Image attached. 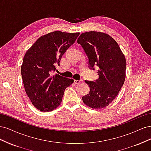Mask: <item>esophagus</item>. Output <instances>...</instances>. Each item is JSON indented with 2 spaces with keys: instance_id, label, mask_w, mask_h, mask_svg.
Listing matches in <instances>:
<instances>
[{
  "instance_id": "esophagus-1",
  "label": "esophagus",
  "mask_w": 151,
  "mask_h": 151,
  "mask_svg": "<svg viewBox=\"0 0 151 151\" xmlns=\"http://www.w3.org/2000/svg\"><path fill=\"white\" fill-rule=\"evenodd\" d=\"M83 80H74V81L75 84H79V83H82V82H83Z\"/></svg>"
}]
</instances>
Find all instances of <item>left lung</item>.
Instances as JSON below:
<instances>
[{
  "label": "left lung",
  "instance_id": "left-lung-1",
  "mask_svg": "<svg viewBox=\"0 0 151 151\" xmlns=\"http://www.w3.org/2000/svg\"><path fill=\"white\" fill-rule=\"evenodd\" d=\"M77 42L88 55L91 68L99 67L98 79L85 81L90 91L83 97V101L91 108H105L115 99L125 82L127 63L124 54L116 41L102 32H85Z\"/></svg>",
  "mask_w": 151,
  "mask_h": 151
}]
</instances>
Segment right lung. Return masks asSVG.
<instances>
[{"label": "right lung", "mask_w": 151, "mask_h": 151, "mask_svg": "<svg viewBox=\"0 0 151 151\" xmlns=\"http://www.w3.org/2000/svg\"><path fill=\"white\" fill-rule=\"evenodd\" d=\"M80 33L51 32L40 37L27 50L21 67L24 89L33 106L41 111H52L62 102L65 89L74 80L52 75L55 65Z\"/></svg>", "instance_id": "right-lung-1"}]
</instances>
